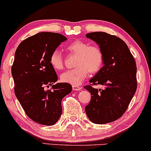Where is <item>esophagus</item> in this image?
<instances>
[{"label":"esophagus","mask_w":151,"mask_h":151,"mask_svg":"<svg viewBox=\"0 0 151 151\" xmlns=\"http://www.w3.org/2000/svg\"><path fill=\"white\" fill-rule=\"evenodd\" d=\"M73 89L74 91H79L81 90L82 88L78 86H73Z\"/></svg>","instance_id":"obj_1"}]
</instances>
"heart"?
<instances>
[{
	"label": "heart",
	"mask_w": 151,
	"mask_h": 151,
	"mask_svg": "<svg viewBox=\"0 0 151 151\" xmlns=\"http://www.w3.org/2000/svg\"><path fill=\"white\" fill-rule=\"evenodd\" d=\"M68 53L76 55L75 68L68 70L61 75L63 82L73 86L79 85L88 75L89 72L96 74L101 70L104 63V55L99 46L90 45L81 40H75L65 48ZM50 65L55 70H61L63 67V57L58 50H54L50 55Z\"/></svg>",
	"instance_id": "1"
}]
</instances>
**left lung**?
<instances>
[{"instance_id": "8db88e82", "label": "left lung", "mask_w": 151, "mask_h": 151, "mask_svg": "<svg viewBox=\"0 0 151 151\" xmlns=\"http://www.w3.org/2000/svg\"><path fill=\"white\" fill-rule=\"evenodd\" d=\"M86 37L96 42L104 55V65L84 87L91 94L85 108L88 118L95 124H106L122 116L137 89V67L126 43L116 35L93 32ZM101 84L103 89L93 85Z\"/></svg>"}]
</instances>
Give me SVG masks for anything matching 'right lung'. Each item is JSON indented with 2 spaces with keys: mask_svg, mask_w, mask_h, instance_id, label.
Instances as JSON below:
<instances>
[{
  "mask_svg": "<svg viewBox=\"0 0 151 151\" xmlns=\"http://www.w3.org/2000/svg\"><path fill=\"white\" fill-rule=\"evenodd\" d=\"M66 40L61 34L41 32L23 40L16 50L12 67L15 94L28 117L39 124L50 126L58 121L61 101L73 90L67 83L53 85L58 78L49 61L51 52Z\"/></svg>",
  "mask_w": 151,
  "mask_h": 151,
  "instance_id": "right-lung-1",
  "label": "right lung"
}]
</instances>
